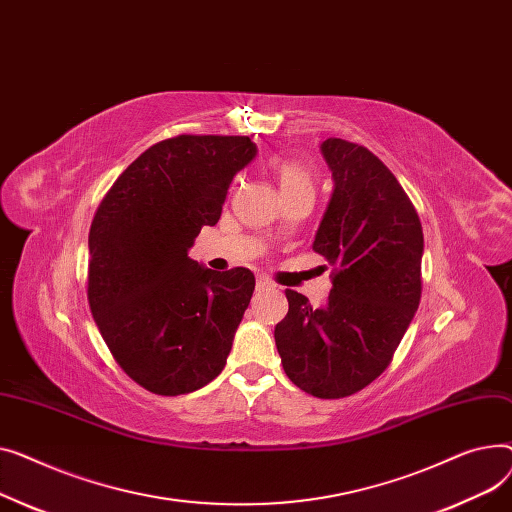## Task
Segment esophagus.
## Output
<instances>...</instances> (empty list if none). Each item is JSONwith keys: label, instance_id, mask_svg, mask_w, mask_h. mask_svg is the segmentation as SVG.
<instances>
[{"label": "esophagus", "instance_id": "obj_1", "mask_svg": "<svg viewBox=\"0 0 512 512\" xmlns=\"http://www.w3.org/2000/svg\"><path fill=\"white\" fill-rule=\"evenodd\" d=\"M256 289H258V291H270V289H275V285L270 283L268 279H264V277H258V279H256Z\"/></svg>", "mask_w": 512, "mask_h": 512}]
</instances>
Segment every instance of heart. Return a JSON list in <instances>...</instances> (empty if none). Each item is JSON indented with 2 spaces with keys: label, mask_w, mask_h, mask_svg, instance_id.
Instances as JSON below:
<instances>
[{
  "label": "heart",
  "mask_w": 512,
  "mask_h": 512,
  "mask_svg": "<svg viewBox=\"0 0 512 512\" xmlns=\"http://www.w3.org/2000/svg\"><path fill=\"white\" fill-rule=\"evenodd\" d=\"M270 169L275 171L277 182L281 186L283 194L295 192L299 188H314V177L308 171V167H304L302 163L291 161V159H281V157H273L268 161Z\"/></svg>",
  "instance_id": "1"
}]
</instances>
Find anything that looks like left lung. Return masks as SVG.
I'll return each mask as SVG.
<instances>
[{
  "instance_id": "left-lung-1",
  "label": "left lung",
  "mask_w": 512,
  "mask_h": 512,
  "mask_svg": "<svg viewBox=\"0 0 512 512\" xmlns=\"http://www.w3.org/2000/svg\"><path fill=\"white\" fill-rule=\"evenodd\" d=\"M335 190L314 252L335 268L322 308L287 289L275 341L289 380L318 399H343L374 382L422 297L424 231L397 177L366 146L320 144Z\"/></svg>"
}]
</instances>
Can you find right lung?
<instances>
[{
  "label": "right lung",
  "instance_id": "right-lung-1",
  "mask_svg": "<svg viewBox=\"0 0 512 512\" xmlns=\"http://www.w3.org/2000/svg\"><path fill=\"white\" fill-rule=\"evenodd\" d=\"M256 157L248 136L161 140L122 173L88 233V304L115 362L155 395L202 388L225 368L254 293L248 268L188 256L217 225L229 184Z\"/></svg>",
  "mask_w": 512,
  "mask_h": 512
}]
</instances>
